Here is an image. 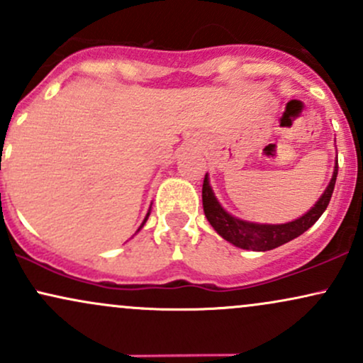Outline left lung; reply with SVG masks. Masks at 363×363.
Listing matches in <instances>:
<instances>
[{
  "instance_id": "1",
  "label": "left lung",
  "mask_w": 363,
  "mask_h": 363,
  "mask_svg": "<svg viewBox=\"0 0 363 363\" xmlns=\"http://www.w3.org/2000/svg\"><path fill=\"white\" fill-rule=\"evenodd\" d=\"M336 176H338V160L335 162V170H333L328 187L307 213L286 223H256L237 218V216L228 213L216 199L210 186V177L206 174L205 181H203V210H205L206 220L215 228L216 234L223 237L227 242L234 244L235 247L245 249V251H272L274 247H280V245L297 239L298 235L309 230L312 225L318 222L319 216L324 213V210L329 205V199H331L333 189L336 184Z\"/></svg>"
}]
</instances>
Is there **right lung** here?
<instances>
[{
  "label": "right lung",
  "mask_w": 363,
  "mask_h": 363,
  "mask_svg": "<svg viewBox=\"0 0 363 363\" xmlns=\"http://www.w3.org/2000/svg\"><path fill=\"white\" fill-rule=\"evenodd\" d=\"M150 210H152V206H150ZM150 210H148V213H147V216H145L143 223H141V225H140V228H138V230H136V232H140V230H141V228H143V225H145V223H147V220H148V216H150Z\"/></svg>",
  "instance_id": "1"
}]
</instances>
